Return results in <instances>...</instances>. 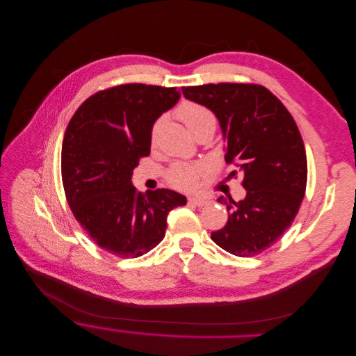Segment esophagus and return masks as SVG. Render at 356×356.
Here are the masks:
<instances>
[{"mask_svg":"<svg viewBox=\"0 0 356 356\" xmlns=\"http://www.w3.org/2000/svg\"><path fill=\"white\" fill-rule=\"evenodd\" d=\"M188 203L193 204V206H204L209 203V200L204 197H200V196H192L188 199Z\"/></svg>","mask_w":356,"mask_h":356,"instance_id":"obj_1","label":"esophagus"}]
</instances>
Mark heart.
<instances>
[{
  "instance_id": "b5f03b06",
  "label": "heart",
  "mask_w": 356,
  "mask_h": 356,
  "mask_svg": "<svg viewBox=\"0 0 356 356\" xmlns=\"http://www.w3.org/2000/svg\"><path fill=\"white\" fill-rule=\"evenodd\" d=\"M177 115L185 123V126L192 131L193 136L203 129H213V130L216 129L215 113H213L207 106L199 102H192V101L182 102L177 109ZM161 124H163V118H159L152 126V130H150L152 145L156 143V138L159 136ZM202 172H203L202 167L196 164H175L168 170L167 181L174 188L182 189V191H191L196 186Z\"/></svg>"
}]
</instances>
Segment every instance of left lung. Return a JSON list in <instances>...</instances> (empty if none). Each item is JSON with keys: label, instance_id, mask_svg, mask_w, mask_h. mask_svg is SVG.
I'll return each mask as SVG.
<instances>
[{"label": "left lung", "instance_id": "1", "mask_svg": "<svg viewBox=\"0 0 356 356\" xmlns=\"http://www.w3.org/2000/svg\"><path fill=\"white\" fill-rule=\"evenodd\" d=\"M185 98L207 106L226 138L232 177L241 175L247 196H220L230 211L211 240L237 257H255L272 247L295 220L307 184L302 134L291 112L259 84L219 83L184 87Z\"/></svg>", "mask_w": 356, "mask_h": 356}]
</instances>
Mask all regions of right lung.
I'll return each mask as SVG.
<instances>
[{
	"mask_svg": "<svg viewBox=\"0 0 356 356\" xmlns=\"http://www.w3.org/2000/svg\"><path fill=\"white\" fill-rule=\"evenodd\" d=\"M177 87L122 84L95 92L70 119L61 147L68 206L91 240L119 258L159 245L168 213L186 203L170 189L131 186V172L150 154L156 119L179 99Z\"/></svg>",
	"mask_w": 356,
	"mask_h": 356,
	"instance_id": "1",
	"label": "right lung"
}]
</instances>
